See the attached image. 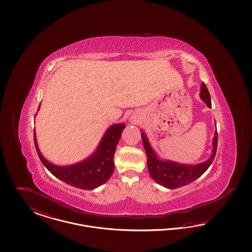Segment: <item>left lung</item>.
Segmentation results:
<instances>
[{
	"label": "left lung",
	"instance_id": "1",
	"mask_svg": "<svg viewBox=\"0 0 252 252\" xmlns=\"http://www.w3.org/2000/svg\"><path fill=\"white\" fill-rule=\"evenodd\" d=\"M200 97L209 108H212L210 93L204 83L201 85ZM142 139L146 153L147 168L150 176L158 184L166 187L168 189L180 188L181 186L191 183L198 179L200 176H202L215 159L218 141L217 131H216L213 141L214 149L210 158L202 163H198L195 165H186L170 160H160L157 157L156 153L153 151L144 133H142Z\"/></svg>",
	"mask_w": 252,
	"mask_h": 252
}]
</instances>
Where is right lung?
Listing matches in <instances>:
<instances>
[{
	"label": "right lung",
	"mask_w": 252,
	"mask_h": 252,
	"mask_svg": "<svg viewBox=\"0 0 252 252\" xmlns=\"http://www.w3.org/2000/svg\"><path fill=\"white\" fill-rule=\"evenodd\" d=\"M125 127V124L111 126L104 134L98 148L92 156L70 166H58L44 158L38 149L34 130L36 153L43 165L58 179L76 188L93 190L105 183L112 175L114 170L113 158Z\"/></svg>",
	"instance_id": "add662e5"
}]
</instances>
